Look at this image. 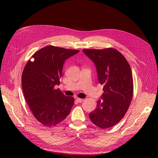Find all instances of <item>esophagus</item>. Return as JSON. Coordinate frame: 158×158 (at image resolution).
Returning <instances> with one entry per match:
<instances>
[{"mask_svg": "<svg viewBox=\"0 0 158 158\" xmlns=\"http://www.w3.org/2000/svg\"><path fill=\"white\" fill-rule=\"evenodd\" d=\"M76 101H77L78 102L81 103V102L84 101V99H81V98H77V99H76Z\"/></svg>", "mask_w": 158, "mask_h": 158, "instance_id": "esophagus-1", "label": "esophagus"}]
</instances>
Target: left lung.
I'll return each mask as SVG.
<instances>
[{"instance_id": "1", "label": "left lung", "mask_w": 158, "mask_h": 158, "mask_svg": "<svg viewBox=\"0 0 158 158\" xmlns=\"http://www.w3.org/2000/svg\"><path fill=\"white\" fill-rule=\"evenodd\" d=\"M95 64L99 82L103 85V100L89 114L91 121L101 129L117 124L124 116L133 96V78L130 65L118 50L83 49Z\"/></svg>"}]
</instances>
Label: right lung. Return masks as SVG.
<instances>
[{
    "label": "right lung",
    "mask_w": 158,
    "mask_h": 158,
    "mask_svg": "<svg viewBox=\"0 0 158 158\" xmlns=\"http://www.w3.org/2000/svg\"><path fill=\"white\" fill-rule=\"evenodd\" d=\"M79 50L54 46L44 47L26 64L22 74V86L25 99L34 118L45 126L58 124L70 113L73 97L65 96L59 89L65 60Z\"/></svg>",
    "instance_id": "right-lung-1"
}]
</instances>
